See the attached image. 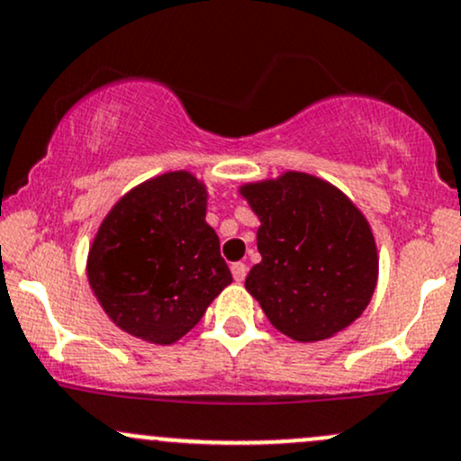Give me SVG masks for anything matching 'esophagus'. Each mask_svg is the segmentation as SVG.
Instances as JSON below:
<instances>
[{
  "mask_svg": "<svg viewBox=\"0 0 461 461\" xmlns=\"http://www.w3.org/2000/svg\"><path fill=\"white\" fill-rule=\"evenodd\" d=\"M231 276H234L236 283H243L247 276V265L245 263H234L231 265Z\"/></svg>",
  "mask_w": 461,
  "mask_h": 461,
  "instance_id": "1",
  "label": "esophagus"
}]
</instances>
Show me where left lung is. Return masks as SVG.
I'll use <instances>...</instances> for the list:
<instances>
[{
    "label": "left lung",
    "mask_w": 461,
    "mask_h": 461,
    "mask_svg": "<svg viewBox=\"0 0 461 461\" xmlns=\"http://www.w3.org/2000/svg\"><path fill=\"white\" fill-rule=\"evenodd\" d=\"M240 196L258 216L263 256L245 280L265 316L298 342H318L356 322L377 285L369 221L324 178L285 172L245 183Z\"/></svg>",
    "instance_id": "8db88e82"
}]
</instances>
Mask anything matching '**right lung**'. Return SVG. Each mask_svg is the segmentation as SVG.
<instances>
[{"mask_svg": "<svg viewBox=\"0 0 461 461\" xmlns=\"http://www.w3.org/2000/svg\"><path fill=\"white\" fill-rule=\"evenodd\" d=\"M205 214V183L185 169L149 178L114 203L86 269L92 294L121 331L172 345L231 283Z\"/></svg>", "mask_w": 461, "mask_h": 461, "instance_id": "right-lung-1", "label": "right lung"}]
</instances>
